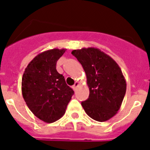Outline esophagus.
Here are the masks:
<instances>
[{"label": "esophagus", "mask_w": 150, "mask_h": 150, "mask_svg": "<svg viewBox=\"0 0 150 150\" xmlns=\"http://www.w3.org/2000/svg\"><path fill=\"white\" fill-rule=\"evenodd\" d=\"M78 85H79V83H78V81H76L75 83V84H74L73 86H72V89H73L74 90H76V89H77V87H78Z\"/></svg>", "instance_id": "1"}]
</instances>
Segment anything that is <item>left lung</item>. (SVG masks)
<instances>
[{
  "label": "left lung",
  "instance_id": "8db88e82",
  "mask_svg": "<svg viewBox=\"0 0 150 150\" xmlns=\"http://www.w3.org/2000/svg\"><path fill=\"white\" fill-rule=\"evenodd\" d=\"M81 63L89 89L87 100L81 102L86 114L97 121H108L121 106L127 83L122 71L112 58L94 47L72 52Z\"/></svg>",
  "mask_w": 150,
  "mask_h": 150
}]
</instances>
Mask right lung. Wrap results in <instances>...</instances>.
<instances>
[{"label":"right lung","instance_id":"add662e5","mask_svg":"<svg viewBox=\"0 0 150 150\" xmlns=\"http://www.w3.org/2000/svg\"><path fill=\"white\" fill-rule=\"evenodd\" d=\"M66 49H53L35 56L28 64L21 82L27 107L41 121L53 123L64 115L74 91L56 69Z\"/></svg>","mask_w":150,"mask_h":150}]
</instances>
